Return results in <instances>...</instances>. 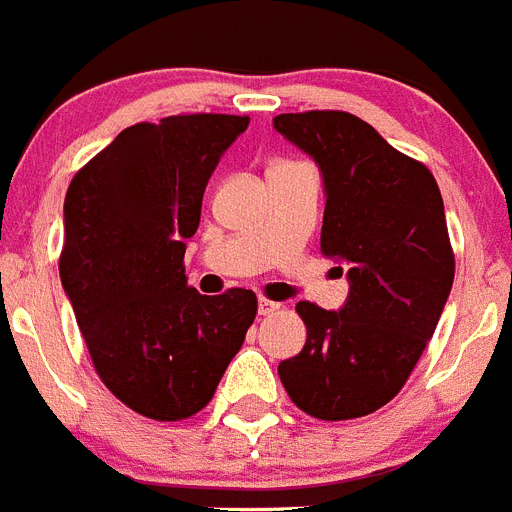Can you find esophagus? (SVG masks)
<instances>
[{"mask_svg":"<svg viewBox=\"0 0 512 512\" xmlns=\"http://www.w3.org/2000/svg\"><path fill=\"white\" fill-rule=\"evenodd\" d=\"M278 309H281V304H275V301H270V299L257 301V311H260V317H270V314H275Z\"/></svg>","mask_w":512,"mask_h":512,"instance_id":"obj_1","label":"esophagus"}]
</instances>
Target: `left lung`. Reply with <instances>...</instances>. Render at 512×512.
<instances>
[{"label": "left lung", "mask_w": 512, "mask_h": 512, "mask_svg": "<svg viewBox=\"0 0 512 512\" xmlns=\"http://www.w3.org/2000/svg\"><path fill=\"white\" fill-rule=\"evenodd\" d=\"M273 126L319 164L322 252L345 265L350 283L340 311L296 304L306 345L278 376L306 415H371L410 379L451 293L456 262L441 190L425 164L358 115L283 113Z\"/></svg>", "instance_id": "left-lung-1"}]
</instances>
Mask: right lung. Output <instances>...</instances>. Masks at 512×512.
Listing matches in <instances>:
<instances>
[{
  "label": "right lung",
  "mask_w": 512,
  "mask_h": 512,
  "mask_svg": "<svg viewBox=\"0 0 512 512\" xmlns=\"http://www.w3.org/2000/svg\"><path fill=\"white\" fill-rule=\"evenodd\" d=\"M247 126L216 113L136 123L66 190L61 286L102 384L151 420L201 412L255 322V293L201 296L182 265L208 180Z\"/></svg>",
  "instance_id": "add662e5"
}]
</instances>
